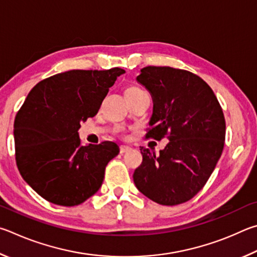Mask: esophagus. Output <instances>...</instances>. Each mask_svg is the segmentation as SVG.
<instances>
[{
	"label": "esophagus",
	"instance_id": "esophagus-1",
	"mask_svg": "<svg viewBox=\"0 0 257 257\" xmlns=\"http://www.w3.org/2000/svg\"><path fill=\"white\" fill-rule=\"evenodd\" d=\"M130 150H131V148L127 147V146H120V148H119V152H120L121 155L125 154V152L130 151Z\"/></svg>",
	"mask_w": 257,
	"mask_h": 257
}]
</instances>
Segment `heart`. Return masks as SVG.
Masks as SVG:
<instances>
[{"mask_svg": "<svg viewBox=\"0 0 257 257\" xmlns=\"http://www.w3.org/2000/svg\"><path fill=\"white\" fill-rule=\"evenodd\" d=\"M143 92H146V91H143V90L140 89V88L131 87V88H128L127 90H126L125 96H126V99H131V98H136L138 96H140V94L143 93Z\"/></svg>", "mask_w": 257, "mask_h": 257, "instance_id": "obj_1", "label": "heart"}]
</instances>
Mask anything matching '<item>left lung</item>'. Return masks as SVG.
I'll use <instances>...</instances> for the list:
<instances>
[{
	"label": "left lung",
	"mask_w": 257,
	"mask_h": 257,
	"mask_svg": "<svg viewBox=\"0 0 257 257\" xmlns=\"http://www.w3.org/2000/svg\"><path fill=\"white\" fill-rule=\"evenodd\" d=\"M137 81L154 101L147 138L167 137L169 142L159 155L141 148L134 184L156 203H184L203 188L222 154V108L209 84L185 70L147 66Z\"/></svg>",
	"instance_id": "left-lung-1"
}]
</instances>
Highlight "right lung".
<instances>
[{
    "instance_id": "right-lung-1",
    "label": "right lung",
    "mask_w": 257,
    "mask_h": 257,
    "mask_svg": "<svg viewBox=\"0 0 257 257\" xmlns=\"http://www.w3.org/2000/svg\"><path fill=\"white\" fill-rule=\"evenodd\" d=\"M123 69L71 70L40 81L15 119L18 169L51 203L81 204L100 188L105 168L119 154L114 142L81 146V123L93 117Z\"/></svg>"
}]
</instances>
